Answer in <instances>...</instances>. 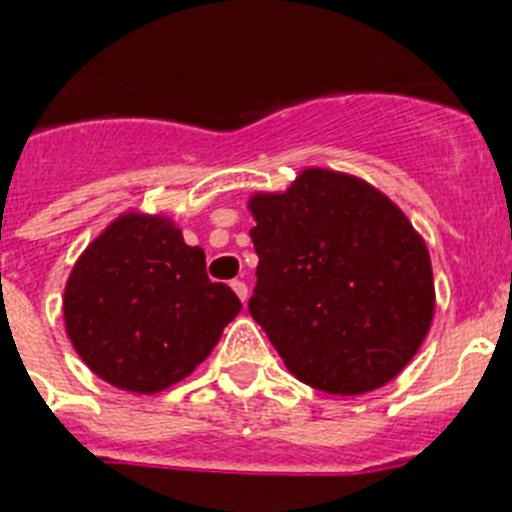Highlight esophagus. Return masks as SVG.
<instances>
[{
  "label": "esophagus",
  "mask_w": 512,
  "mask_h": 512,
  "mask_svg": "<svg viewBox=\"0 0 512 512\" xmlns=\"http://www.w3.org/2000/svg\"><path fill=\"white\" fill-rule=\"evenodd\" d=\"M231 288H234V293H237L239 301H242V304H244V301H247V293H250V291H247V283L231 281Z\"/></svg>",
  "instance_id": "esophagus-1"
}]
</instances>
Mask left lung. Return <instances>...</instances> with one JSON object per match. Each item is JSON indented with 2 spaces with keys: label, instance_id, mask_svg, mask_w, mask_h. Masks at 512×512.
Masks as SVG:
<instances>
[{
  "label": "left lung",
  "instance_id": "1",
  "mask_svg": "<svg viewBox=\"0 0 512 512\" xmlns=\"http://www.w3.org/2000/svg\"><path fill=\"white\" fill-rule=\"evenodd\" d=\"M260 257L250 314L288 371L327 394L381 389L435 314L428 244L402 208L348 172L306 167L247 201Z\"/></svg>",
  "mask_w": 512,
  "mask_h": 512
}]
</instances>
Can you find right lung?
<instances>
[{
    "label": "right lung",
    "instance_id": "right-lung-1",
    "mask_svg": "<svg viewBox=\"0 0 512 512\" xmlns=\"http://www.w3.org/2000/svg\"><path fill=\"white\" fill-rule=\"evenodd\" d=\"M242 301L206 275L164 213L123 211L84 247L64 288L66 335L95 376L133 394L188 379Z\"/></svg>",
    "mask_w": 512,
    "mask_h": 512
}]
</instances>
